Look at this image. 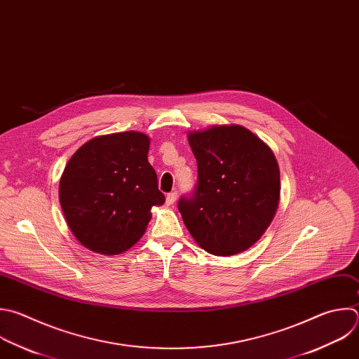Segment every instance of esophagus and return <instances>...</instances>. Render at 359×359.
<instances>
[{"label":"esophagus","instance_id":"esophagus-1","mask_svg":"<svg viewBox=\"0 0 359 359\" xmlns=\"http://www.w3.org/2000/svg\"><path fill=\"white\" fill-rule=\"evenodd\" d=\"M176 198H177V191H170L166 196V203L170 205V204H173L176 201Z\"/></svg>","mask_w":359,"mask_h":359}]
</instances>
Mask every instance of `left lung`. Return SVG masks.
<instances>
[{
	"label": "left lung",
	"mask_w": 359,
	"mask_h": 359,
	"mask_svg": "<svg viewBox=\"0 0 359 359\" xmlns=\"http://www.w3.org/2000/svg\"><path fill=\"white\" fill-rule=\"evenodd\" d=\"M187 138L198 176L177 208L189 232L212 255L248 250L278 210L280 173L273 152L240 126L211 127Z\"/></svg>",
	"instance_id": "obj_1"
}]
</instances>
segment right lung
Masks as SVG:
<instances>
[{
	"label": "right lung",
	"instance_id": "obj_1",
	"mask_svg": "<svg viewBox=\"0 0 359 359\" xmlns=\"http://www.w3.org/2000/svg\"><path fill=\"white\" fill-rule=\"evenodd\" d=\"M149 138L119 133L90 140L67 162L59 200L73 235L86 248L114 255L131 248L165 203L148 162Z\"/></svg>",
	"mask_w": 359,
	"mask_h": 359
}]
</instances>
